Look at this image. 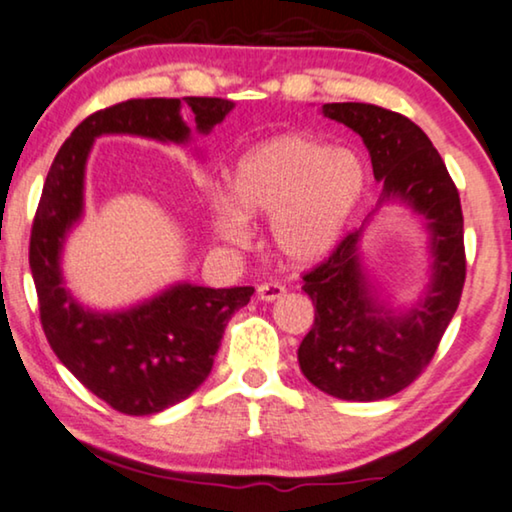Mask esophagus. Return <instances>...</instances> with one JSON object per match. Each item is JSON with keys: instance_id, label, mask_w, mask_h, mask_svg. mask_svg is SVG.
<instances>
[{"instance_id": "34e87169", "label": "esophagus", "mask_w": 512, "mask_h": 512, "mask_svg": "<svg viewBox=\"0 0 512 512\" xmlns=\"http://www.w3.org/2000/svg\"><path fill=\"white\" fill-rule=\"evenodd\" d=\"M256 293H258V300H263V303H275V300L286 296V289L279 284H261Z\"/></svg>"}]
</instances>
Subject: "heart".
Instances as JSON below:
<instances>
[{"label":"heart","mask_w":512,"mask_h":512,"mask_svg":"<svg viewBox=\"0 0 512 512\" xmlns=\"http://www.w3.org/2000/svg\"><path fill=\"white\" fill-rule=\"evenodd\" d=\"M363 188L356 153L286 132L244 151L226 186L207 188V223L219 242L244 247L249 221L268 216V244L279 261L310 268L338 247Z\"/></svg>","instance_id":"1"}]
</instances>
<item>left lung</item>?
Instances as JSON below:
<instances>
[{
    "label": "left lung",
    "mask_w": 512,
    "mask_h": 512,
    "mask_svg": "<svg viewBox=\"0 0 512 512\" xmlns=\"http://www.w3.org/2000/svg\"><path fill=\"white\" fill-rule=\"evenodd\" d=\"M321 114L363 139L382 195L363 226L303 277L314 326L300 342L298 363L328 396L382 401L429 366L457 312L466 279L464 216L443 158L410 118L363 102L324 104ZM387 201L422 215L430 235V282L408 308L389 306L362 265V230Z\"/></svg>",
    "instance_id": "8db88e82"
}]
</instances>
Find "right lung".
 Returning a JSON list of instances; mask_svg holds the SVG:
<instances>
[{"instance_id":"obj_1","label":"right lung","mask_w":512,"mask_h":512,"mask_svg":"<svg viewBox=\"0 0 512 512\" xmlns=\"http://www.w3.org/2000/svg\"><path fill=\"white\" fill-rule=\"evenodd\" d=\"M186 106L195 129L180 116ZM235 102L221 97H149L97 111L74 128L48 170L30 237V268L41 326L69 373L123 415H153L193 394L212 373L228 319L251 286L170 284L121 310H93L65 286L62 251L86 209V165L97 137L132 135L186 146L209 135Z\"/></svg>"}]
</instances>
